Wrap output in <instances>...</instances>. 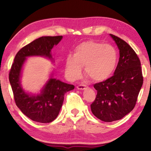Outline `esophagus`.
<instances>
[{
  "label": "esophagus",
  "mask_w": 151,
  "mask_h": 151,
  "mask_svg": "<svg viewBox=\"0 0 151 151\" xmlns=\"http://www.w3.org/2000/svg\"><path fill=\"white\" fill-rule=\"evenodd\" d=\"M86 88V85H85V84H80V85L77 86V88L79 90H83Z\"/></svg>",
  "instance_id": "obj_1"
}]
</instances>
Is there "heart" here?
Listing matches in <instances>:
<instances>
[{
  "mask_svg": "<svg viewBox=\"0 0 151 151\" xmlns=\"http://www.w3.org/2000/svg\"><path fill=\"white\" fill-rule=\"evenodd\" d=\"M115 49L108 44L89 40L78 45L74 55H69L65 62V75L70 81L80 77L82 67L84 73L93 81H102L110 77L117 65Z\"/></svg>",
  "mask_w": 151,
  "mask_h": 151,
  "instance_id": "1",
  "label": "heart"
}]
</instances>
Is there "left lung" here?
Segmentation results:
<instances>
[{
    "mask_svg": "<svg viewBox=\"0 0 151 151\" xmlns=\"http://www.w3.org/2000/svg\"><path fill=\"white\" fill-rule=\"evenodd\" d=\"M111 36L119 50L118 64L114 75L94 84L97 95L91 104L93 114L106 122L120 119L133 110L144 81L137 53L122 39Z\"/></svg>",
    "mask_w": 151,
    "mask_h": 151,
    "instance_id": "1",
    "label": "left lung"
}]
</instances>
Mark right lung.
Returning <instances> with one entry per match:
<instances>
[{
	"instance_id": "1",
	"label": "right lung",
	"mask_w": 151,
	"mask_h": 151,
	"mask_svg": "<svg viewBox=\"0 0 151 151\" xmlns=\"http://www.w3.org/2000/svg\"><path fill=\"white\" fill-rule=\"evenodd\" d=\"M63 38L62 36H42L20 49L16 53L9 73L15 103L22 113L33 121L49 123L59 114L65 94L73 90L74 86L51 78L45 84L40 95L32 96L22 90L20 77L26 57L41 55L52 59L51 49Z\"/></svg>"
}]
</instances>
